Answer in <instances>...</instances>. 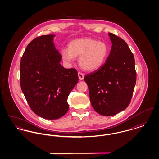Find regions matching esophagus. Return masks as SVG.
I'll use <instances>...</instances> for the list:
<instances>
[{
  "mask_svg": "<svg viewBox=\"0 0 159 159\" xmlns=\"http://www.w3.org/2000/svg\"><path fill=\"white\" fill-rule=\"evenodd\" d=\"M78 76H79V79L80 80H83V79H84V75L82 73H81V72H79L78 73Z\"/></svg>",
  "mask_w": 159,
  "mask_h": 159,
  "instance_id": "1",
  "label": "esophagus"
}]
</instances>
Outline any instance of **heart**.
Returning a JSON list of instances; mask_svg holds the SVG:
<instances>
[{
    "instance_id": "heart-1",
    "label": "heart",
    "mask_w": 159,
    "mask_h": 159,
    "mask_svg": "<svg viewBox=\"0 0 159 159\" xmlns=\"http://www.w3.org/2000/svg\"><path fill=\"white\" fill-rule=\"evenodd\" d=\"M108 48L106 42L91 38L77 39L70 42L68 49L61 51V56L68 64L79 57V64L85 70L93 71L101 67L108 57Z\"/></svg>"
}]
</instances>
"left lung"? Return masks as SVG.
I'll use <instances>...</instances> for the list:
<instances>
[{
	"instance_id": "left-lung-1",
	"label": "left lung",
	"mask_w": 159,
	"mask_h": 159,
	"mask_svg": "<svg viewBox=\"0 0 159 159\" xmlns=\"http://www.w3.org/2000/svg\"><path fill=\"white\" fill-rule=\"evenodd\" d=\"M111 49L100 68L84 76L91 104L98 113L111 116L129 105L136 84L135 59L121 38L108 33Z\"/></svg>"
}]
</instances>
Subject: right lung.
<instances>
[{"mask_svg":"<svg viewBox=\"0 0 159 159\" xmlns=\"http://www.w3.org/2000/svg\"><path fill=\"white\" fill-rule=\"evenodd\" d=\"M55 35H43L27 45L21 59L20 85L31 110L55 120L68 111L67 98L79 77L75 68L61 65L62 56L53 43Z\"/></svg>","mask_w":159,"mask_h":159,"instance_id":"obj_1","label":"right lung"}]
</instances>
